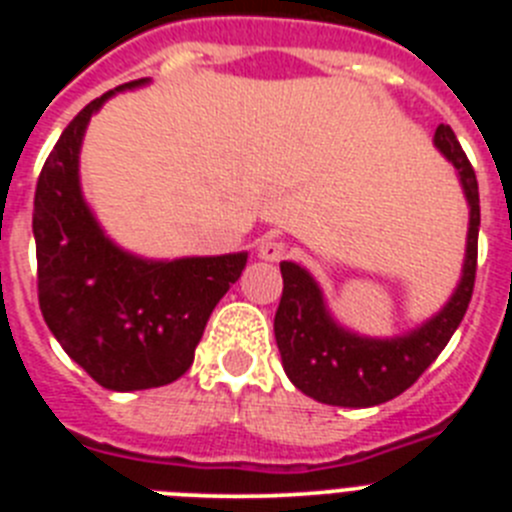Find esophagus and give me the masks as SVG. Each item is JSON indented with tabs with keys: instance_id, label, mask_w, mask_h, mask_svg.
I'll list each match as a JSON object with an SVG mask.
<instances>
[{
	"instance_id": "obj_1",
	"label": "esophagus",
	"mask_w": 512,
	"mask_h": 512,
	"mask_svg": "<svg viewBox=\"0 0 512 512\" xmlns=\"http://www.w3.org/2000/svg\"><path fill=\"white\" fill-rule=\"evenodd\" d=\"M287 256V243L277 238H264L259 243V259L264 261H282Z\"/></svg>"
}]
</instances>
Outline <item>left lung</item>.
Returning <instances> with one entry per match:
<instances>
[{
    "mask_svg": "<svg viewBox=\"0 0 512 512\" xmlns=\"http://www.w3.org/2000/svg\"><path fill=\"white\" fill-rule=\"evenodd\" d=\"M433 143L459 171L469 202V233L459 287L428 323L397 338L356 336L330 318L323 292L302 266L292 261L279 264L284 289L274 318V336L284 372L312 400L338 408H372L402 395L436 361L464 320L477 274V174L449 125H438Z\"/></svg>",
    "mask_w": 512,
    "mask_h": 512,
    "instance_id": "1",
    "label": "left lung"
}]
</instances>
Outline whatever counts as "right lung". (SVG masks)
<instances>
[{
	"instance_id": "right-lung-1",
	"label": "right lung",
	"mask_w": 512,
	"mask_h": 512,
	"mask_svg": "<svg viewBox=\"0 0 512 512\" xmlns=\"http://www.w3.org/2000/svg\"><path fill=\"white\" fill-rule=\"evenodd\" d=\"M130 81L89 102L66 125L35 187L38 300L63 351L104 390L164 387L194 361L220 297L248 253L148 261L102 233L81 197L79 148L89 117Z\"/></svg>"
}]
</instances>
